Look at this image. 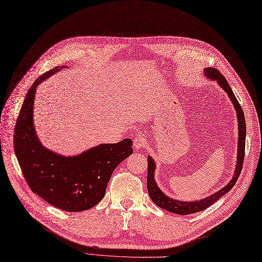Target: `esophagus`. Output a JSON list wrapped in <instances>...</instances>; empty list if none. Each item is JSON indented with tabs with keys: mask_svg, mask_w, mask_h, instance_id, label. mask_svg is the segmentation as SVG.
<instances>
[{
	"mask_svg": "<svg viewBox=\"0 0 262 262\" xmlns=\"http://www.w3.org/2000/svg\"><path fill=\"white\" fill-rule=\"evenodd\" d=\"M147 144V138L143 135H138V136L134 139V148L137 151L142 149Z\"/></svg>",
	"mask_w": 262,
	"mask_h": 262,
	"instance_id": "obj_1",
	"label": "esophagus"
}]
</instances>
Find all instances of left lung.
Wrapping results in <instances>:
<instances>
[{"mask_svg":"<svg viewBox=\"0 0 262 262\" xmlns=\"http://www.w3.org/2000/svg\"><path fill=\"white\" fill-rule=\"evenodd\" d=\"M204 74L205 76H207V79L209 81L212 80L218 83V85L221 87V89L227 93L232 104H233L235 109L236 116H237V125H238L236 165H235L233 177H232V179L228 182L227 186H225L219 191L212 193L211 195L203 200L187 202V201H179V200L171 199L159 188V186L156 182V179H154L157 165L156 163H154V160L152 159V157L149 156L148 157V178H147L149 195L151 200L156 203L159 207L165 209L167 211L173 212V214H177V215L194 214V212L204 210L210 205L214 204L215 202H217L221 196L227 194V193L234 187L235 182L242 171V167H243V161H244V154H245V139H246V123H245L244 112L242 110L241 105L233 94V91L231 90V87L224 75H222L218 70L212 69V68H206V69H204Z\"/></svg>","mask_w":262,"mask_h":262,"instance_id":"left-lung-1","label":"left lung"}]
</instances>
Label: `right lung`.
<instances>
[{"label": "right lung", "mask_w": 262, "mask_h": 262, "mask_svg": "<svg viewBox=\"0 0 262 262\" xmlns=\"http://www.w3.org/2000/svg\"><path fill=\"white\" fill-rule=\"evenodd\" d=\"M64 68L56 67L37 77L28 91L16 122L14 150L33 193L59 209L82 211L103 199L112 172L133 153V141L126 138L118 143H102L73 157L43 146L33 121L36 87Z\"/></svg>", "instance_id": "obj_1"}]
</instances>
